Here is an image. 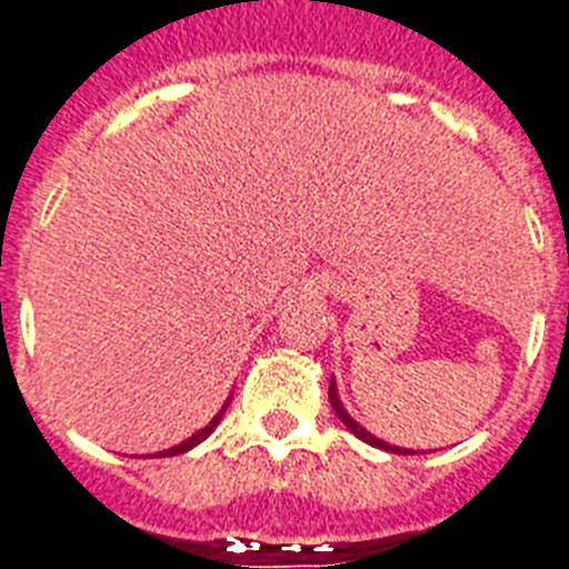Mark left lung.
<instances>
[{"instance_id": "left-lung-1", "label": "left lung", "mask_w": 569, "mask_h": 569, "mask_svg": "<svg viewBox=\"0 0 569 569\" xmlns=\"http://www.w3.org/2000/svg\"><path fill=\"white\" fill-rule=\"evenodd\" d=\"M329 403H332V409H335V415H338L340 421H343V427L349 429V432H355L360 438V441H367L369 447H378V449H387V452H398V456H407L409 449H401V447H392V443H387V441H380V438H375L372 432H367V429L360 427L358 421H355L352 415L346 412L343 409V403H340V398H338V389H335V378L329 380Z\"/></svg>"}]
</instances>
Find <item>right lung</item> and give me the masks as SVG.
Here are the masks:
<instances>
[{
    "label": "right lung",
    "mask_w": 569,
    "mask_h": 569,
    "mask_svg": "<svg viewBox=\"0 0 569 569\" xmlns=\"http://www.w3.org/2000/svg\"><path fill=\"white\" fill-rule=\"evenodd\" d=\"M229 403H231V398H229V401L223 403V409H220V412H217L214 418H211V421H209V427L197 429V432L191 435V438H186V441H182V443H177V447H171V449H166V452H160V458H168V456H180V452H189V449H194L197 443H200V441H206V438H209V435L214 432V427H217V423H220V418H223V415H226V407H229Z\"/></svg>",
    "instance_id": "1"
}]
</instances>
